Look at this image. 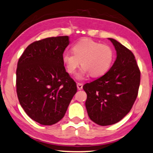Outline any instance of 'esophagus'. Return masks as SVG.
Returning a JSON list of instances; mask_svg holds the SVG:
<instances>
[{
	"label": "esophagus",
	"mask_w": 153,
	"mask_h": 153,
	"mask_svg": "<svg viewBox=\"0 0 153 153\" xmlns=\"http://www.w3.org/2000/svg\"><path fill=\"white\" fill-rule=\"evenodd\" d=\"M82 87H83L82 84L79 83V82H77V87L79 90H81L82 89Z\"/></svg>",
	"instance_id": "1"
}]
</instances>
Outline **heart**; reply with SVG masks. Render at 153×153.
<instances>
[{"mask_svg": "<svg viewBox=\"0 0 153 153\" xmlns=\"http://www.w3.org/2000/svg\"><path fill=\"white\" fill-rule=\"evenodd\" d=\"M72 50L74 53H64L62 61L70 74H74L81 63L82 68L77 76L79 79L89 74L94 77L103 76L110 68L114 58V53L110 46L89 39L79 41L74 45Z\"/></svg>", "mask_w": 153, "mask_h": 153, "instance_id": "1", "label": "heart"}]
</instances>
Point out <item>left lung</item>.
I'll return each instance as SVG.
<instances>
[{"mask_svg":"<svg viewBox=\"0 0 153 153\" xmlns=\"http://www.w3.org/2000/svg\"><path fill=\"white\" fill-rule=\"evenodd\" d=\"M117 51V59L109 71L87 83L85 102L88 115L100 126L117 123L132 109L138 95L141 73L132 51L109 38Z\"/></svg>","mask_w":153,"mask_h":153,"instance_id":"obj_1","label":"left lung"}]
</instances>
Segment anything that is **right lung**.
<instances>
[{
	"label": "right lung",
	"instance_id": "obj_1",
	"mask_svg": "<svg viewBox=\"0 0 153 153\" xmlns=\"http://www.w3.org/2000/svg\"><path fill=\"white\" fill-rule=\"evenodd\" d=\"M68 36L36 41L25 48L16 68V93L27 116L44 126L59 121L77 92L62 55Z\"/></svg>",
	"mask_w": 153,
	"mask_h": 153
}]
</instances>
